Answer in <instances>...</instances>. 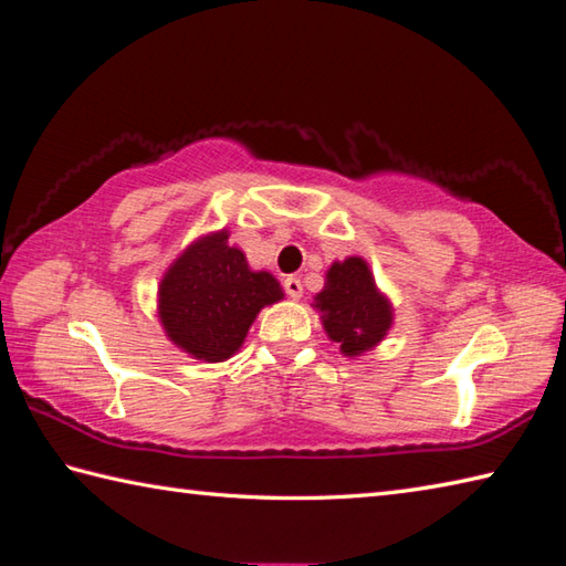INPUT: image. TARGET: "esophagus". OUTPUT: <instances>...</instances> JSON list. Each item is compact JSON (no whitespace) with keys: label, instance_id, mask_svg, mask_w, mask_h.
<instances>
[{"label":"esophagus","instance_id":"34e87169","mask_svg":"<svg viewBox=\"0 0 566 566\" xmlns=\"http://www.w3.org/2000/svg\"><path fill=\"white\" fill-rule=\"evenodd\" d=\"M284 290H286V294L292 296V300H300V296L304 294V286H302L300 276H286V280H284Z\"/></svg>","mask_w":566,"mask_h":566}]
</instances>
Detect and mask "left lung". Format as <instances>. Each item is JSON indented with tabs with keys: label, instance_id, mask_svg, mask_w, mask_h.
Here are the masks:
<instances>
[{
	"label": "left lung",
	"instance_id": "1",
	"mask_svg": "<svg viewBox=\"0 0 566 566\" xmlns=\"http://www.w3.org/2000/svg\"><path fill=\"white\" fill-rule=\"evenodd\" d=\"M312 306L328 342L348 358L371 352L394 326V304L378 290L371 266L358 254L332 262L324 290L314 296Z\"/></svg>",
	"mask_w": 566,
	"mask_h": 566
}]
</instances>
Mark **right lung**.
Here are the masks:
<instances>
[{
	"mask_svg": "<svg viewBox=\"0 0 566 566\" xmlns=\"http://www.w3.org/2000/svg\"><path fill=\"white\" fill-rule=\"evenodd\" d=\"M282 300L274 274L252 270L222 228L190 242L170 262L158 284V318L180 352L220 364L240 352L256 314Z\"/></svg>",
	"mask_w": 566,
	"mask_h": 566,
	"instance_id": "right-lung-1",
	"label": "right lung"
}]
</instances>
